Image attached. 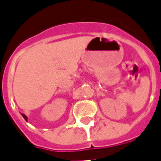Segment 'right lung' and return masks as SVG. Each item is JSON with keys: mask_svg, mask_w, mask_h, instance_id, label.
Returning a JSON list of instances; mask_svg holds the SVG:
<instances>
[{"mask_svg": "<svg viewBox=\"0 0 161 161\" xmlns=\"http://www.w3.org/2000/svg\"><path fill=\"white\" fill-rule=\"evenodd\" d=\"M21 115H22V116H23V118L25 119L26 121H27V116H26V115H24V114H21Z\"/></svg>", "mask_w": 161, "mask_h": 161, "instance_id": "right-lung-1", "label": "right lung"}]
</instances>
